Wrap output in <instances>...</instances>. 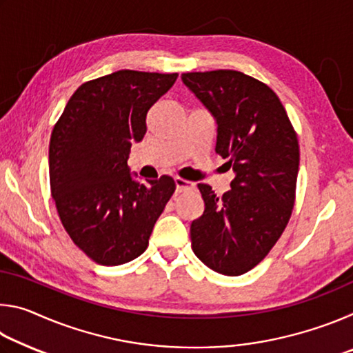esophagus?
Segmentation results:
<instances>
[{"label":"esophagus","instance_id":"obj_1","mask_svg":"<svg viewBox=\"0 0 353 353\" xmlns=\"http://www.w3.org/2000/svg\"><path fill=\"white\" fill-rule=\"evenodd\" d=\"M174 183H176V191H179V193H181V191H185V190H191L194 187L193 182L185 181V179H181V177H176Z\"/></svg>","mask_w":353,"mask_h":353}]
</instances>
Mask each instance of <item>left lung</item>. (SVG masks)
Returning <instances> with one entry per match:
<instances>
[{
	"label": "left lung",
	"instance_id": "1",
	"mask_svg": "<svg viewBox=\"0 0 353 353\" xmlns=\"http://www.w3.org/2000/svg\"><path fill=\"white\" fill-rule=\"evenodd\" d=\"M182 82L212 113L214 151L235 172L221 198L210 185H198L205 210L191 223V248L210 270L241 276L265 259L290 221L297 135L277 94L241 71L183 73Z\"/></svg>",
	"mask_w": 353,
	"mask_h": 353
}]
</instances>
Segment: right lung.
Here are the masks:
<instances>
[{"label":"right lung","mask_w":353,"mask_h":353,"mask_svg":"<svg viewBox=\"0 0 353 353\" xmlns=\"http://www.w3.org/2000/svg\"><path fill=\"white\" fill-rule=\"evenodd\" d=\"M176 79L177 73L119 70L88 81L52 129L50 182L57 213L76 246L99 265L118 266L145 252L174 193L170 176L137 181L128 159L146 134L148 110Z\"/></svg>","instance_id":"obj_1"}]
</instances>
